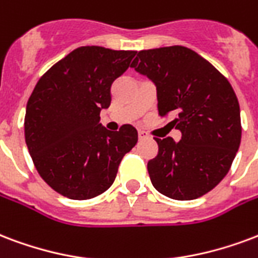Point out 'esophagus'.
Here are the masks:
<instances>
[{
	"mask_svg": "<svg viewBox=\"0 0 258 258\" xmlns=\"http://www.w3.org/2000/svg\"><path fill=\"white\" fill-rule=\"evenodd\" d=\"M150 137V135H148V132H145V131H139V139L140 140H143V139H148Z\"/></svg>",
	"mask_w": 258,
	"mask_h": 258,
	"instance_id": "obj_1",
	"label": "esophagus"
}]
</instances>
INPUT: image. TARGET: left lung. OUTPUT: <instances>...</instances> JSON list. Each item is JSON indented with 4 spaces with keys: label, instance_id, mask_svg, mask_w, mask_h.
I'll return each mask as SVG.
<instances>
[{
    "label": "left lung",
    "instance_id": "8db88e82",
    "mask_svg": "<svg viewBox=\"0 0 258 258\" xmlns=\"http://www.w3.org/2000/svg\"><path fill=\"white\" fill-rule=\"evenodd\" d=\"M150 77L158 91L160 117L182 133L159 139L158 155L147 168L159 193L195 200L212 190L231 167L241 144L237 95L205 58L183 46L141 50L131 65Z\"/></svg>",
    "mask_w": 258,
    "mask_h": 258
}]
</instances>
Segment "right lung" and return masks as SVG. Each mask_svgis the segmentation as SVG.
Masks as SVG:
<instances>
[{
	"label": "right lung",
	"mask_w": 258,
	"mask_h": 258,
	"mask_svg": "<svg viewBox=\"0 0 258 258\" xmlns=\"http://www.w3.org/2000/svg\"><path fill=\"white\" fill-rule=\"evenodd\" d=\"M137 51L83 46L54 63L27 102L24 136L35 168L48 186L72 200H90L113 185L137 131L99 123L111 84Z\"/></svg>",
	"instance_id": "obj_1"
}]
</instances>
